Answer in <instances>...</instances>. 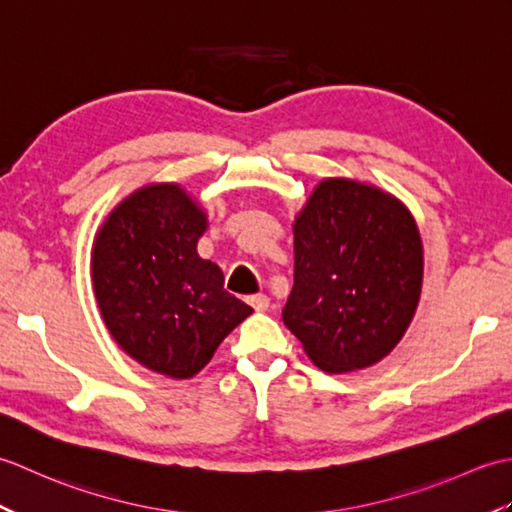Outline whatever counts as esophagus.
<instances>
[{
	"label": "esophagus",
	"instance_id": "34e87169",
	"mask_svg": "<svg viewBox=\"0 0 512 512\" xmlns=\"http://www.w3.org/2000/svg\"><path fill=\"white\" fill-rule=\"evenodd\" d=\"M248 303H250V306H253L255 310H259V312H264V310L270 308V299H268L266 295H253V297H248Z\"/></svg>",
	"mask_w": 512,
	"mask_h": 512
}]
</instances>
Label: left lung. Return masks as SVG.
<instances>
[{
    "label": "left lung",
    "mask_w": 512,
    "mask_h": 512,
    "mask_svg": "<svg viewBox=\"0 0 512 512\" xmlns=\"http://www.w3.org/2000/svg\"><path fill=\"white\" fill-rule=\"evenodd\" d=\"M295 286L286 328L328 374L356 372L394 350L416 314L424 250L396 195L352 178H325L295 224Z\"/></svg>",
    "instance_id": "left-lung-1"
}]
</instances>
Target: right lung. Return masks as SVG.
<instances>
[{
	"label": "right lung",
	"instance_id": "1",
	"mask_svg": "<svg viewBox=\"0 0 512 512\" xmlns=\"http://www.w3.org/2000/svg\"><path fill=\"white\" fill-rule=\"evenodd\" d=\"M204 206L178 182L129 193L94 235L90 275L107 332L136 363L193 378L253 308L224 290L220 266L198 255Z\"/></svg>",
	"mask_w": 512,
	"mask_h": 512
}]
</instances>
